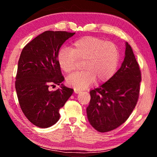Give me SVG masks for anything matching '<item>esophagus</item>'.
Segmentation results:
<instances>
[{"label": "esophagus", "mask_w": 157, "mask_h": 157, "mask_svg": "<svg viewBox=\"0 0 157 157\" xmlns=\"http://www.w3.org/2000/svg\"><path fill=\"white\" fill-rule=\"evenodd\" d=\"M74 92H75V94H79V93H81V91H80V90L75 89H74Z\"/></svg>", "instance_id": "obj_1"}]
</instances>
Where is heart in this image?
Returning <instances> with one entry per match:
<instances>
[{
	"mask_svg": "<svg viewBox=\"0 0 157 157\" xmlns=\"http://www.w3.org/2000/svg\"><path fill=\"white\" fill-rule=\"evenodd\" d=\"M119 61L116 44L95 36H85L73 43L70 48H63L57 54L61 69L70 73L82 62L84 70L73 73L66 79L67 84L78 89L86 88L97 79L105 82L113 75Z\"/></svg>",
	"mask_w": 157,
	"mask_h": 157,
	"instance_id": "heart-1",
	"label": "heart"
}]
</instances>
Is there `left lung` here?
<instances>
[{"label": "left lung", "instance_id": "8db88e82", "mask_svg": "<svg viewBox=\"0 0 157 157\" xmlns=\"http://www.w3.org/2000/svg\"><path fill=\"white\" fill-rule=\"evenodd\" d=\"M125 46V56L118 71L105 84L90 91L87 118L100 132L111 131L124 123L139 99L141 73L132 47L127 42Z\"/></svg>", "mask_w": 157, "mask_h": 157}]
</instances>
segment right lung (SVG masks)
<instances>
[{
	"label": "right lung",
	"mask_w": 157,
	"mask_h": 157,
	"mask_svg": "<svg viewBox=\"0 0 157 157\" xmlns=\"http://www.w3.org/2000/svg\"><path fill=\"white\" fill-rule=\"evenodd\" d=\"M75 33L46 31L23 48L18 63L15 88L20 107L34 125L47 128L59 119L62 107L73 89L61 84L64 79L57 62L63 44ZM50 84L61 89L50 91Z\"/></svg>",
	"instance_id": "add662e5"
}]
</instances>
